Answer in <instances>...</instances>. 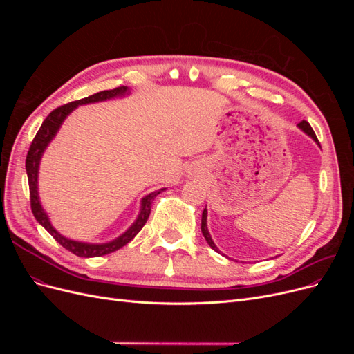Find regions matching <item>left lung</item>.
Listing matches in <instances>:
<instances>
[{"mask_svg":"<svg viewBox=\"0 0 354 354\" xmlns=\"http://www.w3.org/2000/svg\"><path fill=\"white\" fill-rule=\"evenodd\" d=\"M298 127L301 128V130H303L306 134H308L310 137H312L313 140L320 146V143H319V140H317V137H316V134H315V131H313V128L310 127V124H308L307 121H301V122L298 124ZM201 230H202L203 238H205V241L208 242V245L211 246V248H212L214 251H217V252H218V248L216 246V243L212 242V239H211V234H209L208 227H207V208L203 209V212H202V224H201Z\"/></svg>","mask_w":354,"mask_h":354,"instance_id":"obj_1","label":"left lung"}]
</instances>
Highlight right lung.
<instances>
[{"mask_svg": "<svg viewBox=\"0 0 354 354\" xmlns=\"http://www.w3.org/2000/svg\"><path fill=\"white\" fill-rule=\"evenodd\" d=\"M128 91L127 87H118L113 90H104L100 93H95L93 95H88V97L81 99V100H75L71 103H66L63 106H59L57 109L53 111L44 122L41 124L39 130L37 133V136L32 140L29 151L26 155V173H28V181H29V196H30V209L34 217L37 218V221L44 227L53 238H55L63 248H66L68 251H71L72 254L78 255V257H100V255H106L111 254L116 250L122 248L124 245H127L130 242L136 234L142 230V227L146 224L149 214H151V208H152V201L160 194V192L165 189H160L156 192H152L147 196H145L142 199V208H140V214H138L137 220L133 223V226L128 229L125 233H122L120 238H116L112 242L108 243H84V242H77V241H71L66 239L62 234L51 226L47 214L42 209L41 203H39V198H38V167H39V160L42 153H44L47 145L53 140V137L56 136L57 130L60 128L62 122L65 121V118L77 108L78 104H87V103H94V102H103L108 100L112 97H116V95H124Z\"/></svg>", "mask_w": 354, "mask_h": 354, "instance_id": "add662e5", "label": "right lung"}]
</instances>
